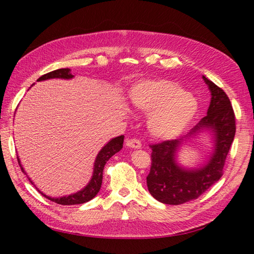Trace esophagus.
<instances>
[{"instance_id": "obj_1", "label": "esophagus", "mask_w": 254, "mask_h": 254, "mask_svg": "<svg viewBox=\"0 0 254 254\" xmlns=\"http://www.w3.org/2000/svg\"><path fill=\"white\" fill-rule=\"evenodd\" d=\"M126 145H127V147H130V148H135V149H137V148H141V147H142V143H141V141H139V139H137V138L127 139Z\"/></svg>"}]
</instances>
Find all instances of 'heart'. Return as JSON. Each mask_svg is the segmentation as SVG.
<instances>
[{
  "mask_svg": "<svg viewBox=\"0 0 254 254\" xmlns=\"http://www.w3.org/2000/svg\"><path fill=\"white\" fill-rule=\"evenodd\" d=\"M136 109L152 113L148 130L156 138L169 139L179 135L193 120L197 104L180 85L169 79H142L130 93Z\"/></svg>",
  "mask_w": 254,
  "mask_h": 254,
  "instance_id": "heart-1",
  "label": "heart"
}]
</instances>
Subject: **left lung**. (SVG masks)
I'll return each instance as SVG.
<instances>
[{
	"mask_svg": "<svg viewBox=\"0 0 254 254\" xmlns=\"http://www.w3.org/2000/svg\"><path fill=\"white\" fill-rule=\"evenodd\" d=\"M208 85L212 100L207 115L192 128L190 135L203 127L215 132V152L209 163L203 168L186 170L175 161V154L182 139H168L149 145L152 148V166L146 177L148 191L164 204L179 205L208 190L224 174L226 157L236 133V117L231 102L225 91L203 76Z\"/></svg>",
	"mask_w": 254,
	"mask_h": 254,
	"instance_id": "8db88e82",
	"label": "left lung"
}]
</instances>
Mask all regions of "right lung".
I'll return each mask as SVG.
<instances>
[{
  "label": "right lung",
  "mask_w": 254,
  "mask_h": 254,
  "mask_svg": "<svg viewBox=\"0 0 254 254\" xmlns=\"http://www.w3.org/2000/svg\"><path fill=\"white\" fill-rule=\"evenodd\" d=\"M72 77H73V75L71 74V69L69 68H59V69H56V71H52V72L42 75L41 77L38 78V80H45V79H49V78H72ZM123 139H124L123 135H120L116 138H112L111 141L100 150L98 156H97L96 161H95L94 175H93V177H91V180L89 181L88 185L86 186L83 190H80L79 192L75 193V194H71V195L59 197V198L47 196L39 190L38 191H39L45 197L49 198L50 201L56 202L57 204H61V205L83 204V203L90 201L91 198H94L97 195V193H98L100 190V187L102 183V172H104V167H105L106 163L112 157L113 155L118 153L119 150L123 147ZM17 161H18L21 171H23L24 174H26L23 169V167H21V165H20V161H19L18 157H17ZM28 180L30 181L29 178H28Z\"/></svg>",
  "instance_id": "right-lung-1"
}]
</instances>
